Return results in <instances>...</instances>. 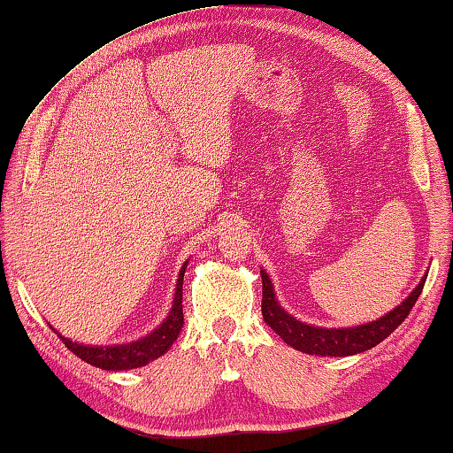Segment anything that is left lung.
<instances>
[{
  "label": "left lung",
  "mask_w": 453,
  "mask_h": 453,
  "mask_svg": "<svg viewBox=\"0 0 453 453\" xmlns=\"http://www.w3.org/2000/svg\"><path fill=\"white\" fill-rule=\"evenodd\" d=\"M262 274V317L278 336H282L286 344H290L300 353L306 355H319V357H349L363 353L377 347L379 342L385 341L401 322L407 319V314L411 312L413 304L418 303L419 294L426 284L427 274L421 278V282L415 286V290L409 296L395 306L391 312H387L385 317L367 322V325L349 326V328H322L312 326L306 322H300L284 311L278 304L274 286H272L268 274L260 270Z\"/></svg>",
  "instance_id": "left-lung-1"
}]
</instances>
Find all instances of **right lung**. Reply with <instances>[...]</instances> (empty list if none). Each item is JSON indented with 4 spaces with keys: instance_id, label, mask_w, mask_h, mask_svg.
I'll use <instances>...</instances> for the list:
<instances>
[{
    "instance_id": "1",
    "label": "right lung",
    "mask_w": 453,
    "mask_h": 453,
    "mask_svg": "<svg viewBox=\"0 0 453 453\" xmlns=\"http://www.w3.org/2000/svg\"><path fill=\"white\" fill-rule=\"evenodd\" d=\"M188 268V262L183 264V268L179 270L177 278V288L171 312L167 314L159 326L153 333L142 336L139 341L127 342V344H106V347H96V344H82V342H72L66 336H62L58 330H54L60 336L62 342L74 353L78 358H82L84 363L92 365V367L104 369V371H127L145 367L150 361L159 358L161 355L167 353L171 344L177 341L179 333L183 328V274Z\"/></svg>"
}]
</instances>
